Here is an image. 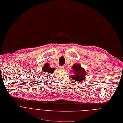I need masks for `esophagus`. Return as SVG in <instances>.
Returning <instances> with one entry per match:
<instances>
[{
    "label": "esophagus",
    "instance_id": "obj_1",
    "mask_svg": "<svg viewBox=\"0 0 123 123\" xmlns=\"http://www.w3.org/2000/svg\"><path fill=\"white\" fill-rule=\"evenodd\" d=\"M59 68H60V69H64V68L63 66H59Z\"/></svg>",
    "mask_w": 123,
    "mask_h": 123
}]
</instances>
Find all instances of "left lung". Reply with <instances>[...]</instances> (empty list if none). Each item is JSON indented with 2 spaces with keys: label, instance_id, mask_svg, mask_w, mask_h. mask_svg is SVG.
Returning a JSON list of instances; mask_svg holds the SVG:
<instances>
[{
  "label": "left lung",
  "instance_id": "1",
  "mask_svg": "<svg viewBox=\"0 0 123 123\" xmlns=\"http://www.w3.org/2000/svg\"><path fill=\"white\" fill-rule=\"evenodd\" d=\"M72 69L73 72L72 73L71 77L75 82L84 80L86 78V75H87V73H86L84 68L81 67L80 64L77 63L73 65Z\"/></svg>",
  "mask_w": 123,
  "mask_h": 123
}]
</instances>
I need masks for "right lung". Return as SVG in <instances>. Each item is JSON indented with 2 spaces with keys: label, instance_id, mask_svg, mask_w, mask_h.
Masks as SVG:
<instances>
[{
  "label": "right lung",
  "instance_id": "add662e5",
  "mask_svg": "<svg viewBox=\"0 0 123 123\" xmlns=\"http://www.w3.org/2000/svg\"><path fill=\"white\" fill-rule=\"evenodd\" d=\"M55 68H51L49 67V65L48 63H46L44 64L43 67L42 68L43 73L45 74H52L54 72Z\"/></svg>",
  "mask_w": 123,
  "mask_h": 123
}]
</instances>
